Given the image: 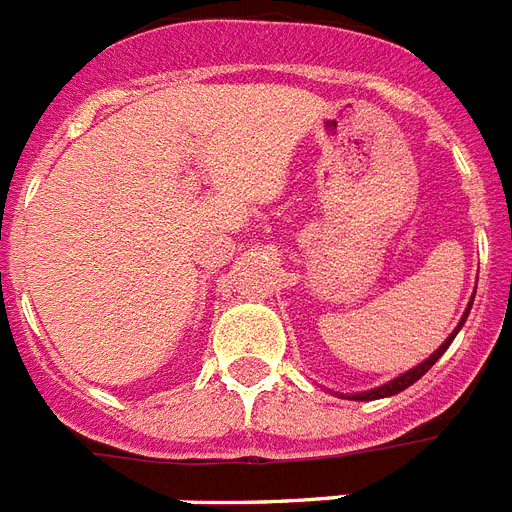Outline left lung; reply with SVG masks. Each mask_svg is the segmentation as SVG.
Masks as SVG:
<instances>
[{
	"label": "left lung",
	"mask_w": 512,
	"mask_h": 512,
	"mask_svg": "<svg viewBox=\"0 0 512 512\" xmlns=\"http://www.w3.org/2000/svg\"><path fill=\"white\" fill-rule=\"evenodd\" d=\"M471 305H473V297H471V302H468V307H465L463 318H460V323H458V326H455V331H452V334L447 336V339H444V342L439 344V347H436V350H434V355H429V357H426V360H423V363H418V365H415V368H410V371L400 373V376H397V378H392V381H386V384H381V386H373V389H368V392L339 394V397H347V400H357V402H368V400H384V397H392V394H400V392H405L407 386H413L415 381H418V378H421V376H426V373H429V368H431V365H434L436 360H439V357L444 355V352H447V347H450V344H452V339H455V336H458V331H460V328H463L465 318H468V313H471Z\"/></svg>",
	"instance_id": "8db88e82"
}]
</instances>
